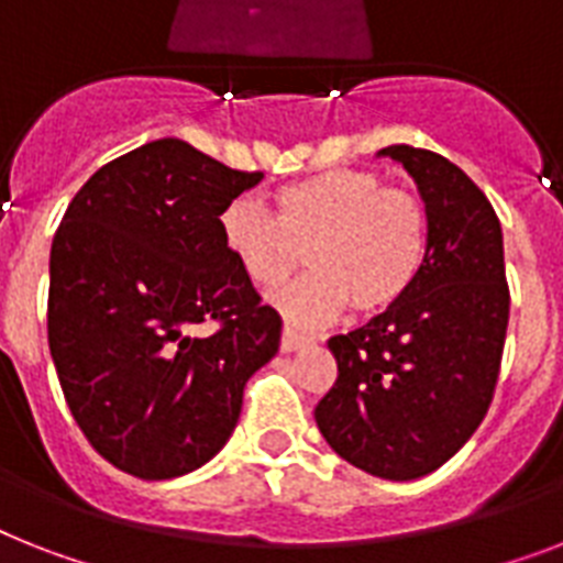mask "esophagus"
<instances>
[{
	"mask_svg": "<svg viewBox=\"0 0 563 563\" xmlns=\"http://www.w3.org/2000/svg\"><path fill=\"white\" fill-rule=\"evenodd\" d=\"M312 344V338L303 335V332H297L291 327H283V335H280V350L283 353H297V350H303V346Z\"/></svg>",
	"mask_w": 563,
	"mask_h": 563,
	"instance_id": "1",
	"label": "esophagus"
}]
</instances>
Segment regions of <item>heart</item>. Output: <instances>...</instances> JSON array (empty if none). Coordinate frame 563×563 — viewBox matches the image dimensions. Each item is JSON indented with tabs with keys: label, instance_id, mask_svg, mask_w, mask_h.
I'll return each mask as SVG.
<instances>
[{
	"label": "heart",
	"instance_id": "heart-1",
	"mask_svg": "<svg viewBox=\"0 0 563 563\" xmlns=\"http://www.w3.org/2000/svg\"><path fill=\"white\" fill-rule=\"evenodd\" d=\"M219 231L240 272L260 289H277L300 268L312 274L272 297L297 327L335 321L346 303L378 314L408 295L424 263L428 217L410 190L385 187L376 173L323 170L280 187L274 217L236 199Z\"/></svg>",
	"mask_w": 563,
	"mask_h": 563
}]
</instances>
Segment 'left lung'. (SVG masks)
I'll list each match as a JSON object with an SVG mask.
<instances>
[{"instance_id":"left-lung-1","label":"left lung","mask_w":563,"mask_h":563,"mask_svg":"<svg viewBox=\"0 0 563 563\" xmlns=\"http://www.w3.org/2000/svg\"><path fill=\"white\" fill-rule=\"evenodd\" d=\"M424 202L422 272L399 303L335 335L338 382L314 422L341 460L382 479L437 472L472 440L497 385L509 286L486 194L431 150L393 144Z\"/></svg>"}]
</instances>
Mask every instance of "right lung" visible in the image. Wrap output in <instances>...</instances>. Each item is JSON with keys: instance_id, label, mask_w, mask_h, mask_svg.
<instances>
[{"instance_id": "right-lung-1", "label": "right lung", "mask_w": 563, "mask_h": 563, "mask_svg": "<svg viewBox=\"0 0 563 563\" xmlns=\"http://www.w3.org/2000/svg\"><path fill=\"white\" fill-rule=\"evenodd\" d=\"M263 173L181 139L103 164L68 205L48 260V350L68 410L103 460L141 479L196 472L222 451L242 387L280 346L228 254L219 217ZM219 320L213 336H196Z\"/></svg>"}]
</instances>
